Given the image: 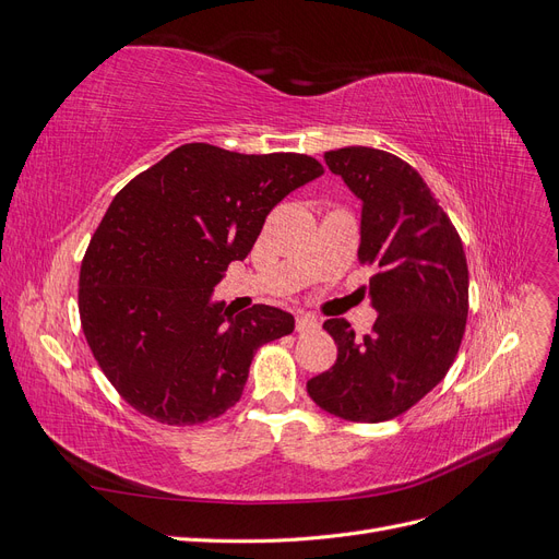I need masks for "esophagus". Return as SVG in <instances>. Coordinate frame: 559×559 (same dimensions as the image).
I'll list each match as a JSON object with an SVG mask.
<instances>
[{
    "instance_id": "1",
    "label": "esophagus",
    "mask_w": 559,
    "mask_h": 559,
    "mask_svg": "<svg viewBox=\"0 0 559 559\" xmlns=\"http://www.w3.org/2000/svg\"><path fill=\"white\" fill-rule=\"evenodd\" d=\"M319 329V319L314 314H298L296 331L298 333H312Z\"/></svg>"
}]
</instances>
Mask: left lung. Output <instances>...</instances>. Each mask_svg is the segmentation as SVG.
I'll use <instances>...</instances> for the list:
<instances>
[{"label": "left lung", "instance_id": "1", "mask_svg": "<svg viewBox=\"0 0 559 559\" xmlns=\"http://www.w3.org/2000/svg\"><path fill=\"white\" fill-rule=\"evenodd\" d=\"M324 160L361 198L359 263L376 265L368 294L378 310L359 337L347 319L324 329L335 364L308 394L347 421H386L411 411L445 378L468 314V265L460 233L415 167L370 146L326 151Z\"/></svg>", "mask_w": 559, "mask_h": 559}]
</instances>
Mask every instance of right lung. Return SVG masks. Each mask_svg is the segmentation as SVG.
<instances>
[{"mask_svg": "<svg viewBox=\"0 0 559 559\" xmlns=\"http://www.w3.org/2000/svg\"><path fill=\"white\" fill-rule=\"evenodd\" d=\"M324 175L306 154L183 144L130 179L99 222L79 275V314L97 366L134 411L186 427L242 396L253 354L289 335L270 306L212 302L280 200Z\"/></svg>", "mask_w": 559, "mask_h": 559, "instance_id": "1", "label": "right lung"}]
</instances>
